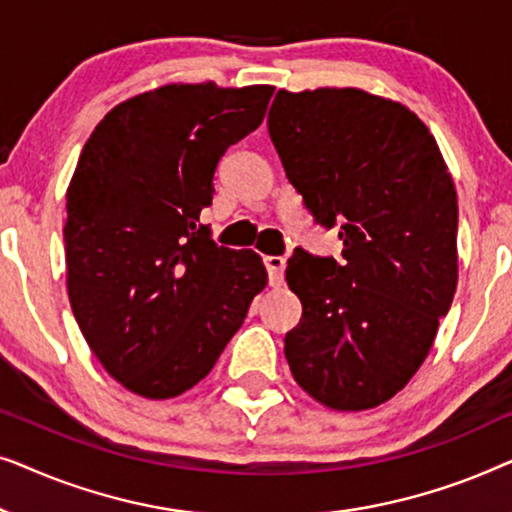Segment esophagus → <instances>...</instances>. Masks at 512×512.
<instances>
[{"instance_id":"esophagus-1","label":"esophagus","mask_w":512,"mask_h":512,"mask_svg":"<svg viewBox=\"0 0 512 512\" xmlns=\"http://www.w3.org/2000/svg\"><path fill=\"white\" fill-rule=\"evenodd\" d=\"M265 268H268L272 286L282 284L284 268H286V258L284 256H265Z\"/></svg>"}]
</instances>
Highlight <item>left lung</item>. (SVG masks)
Instances as JSON below:
<instances>
[{
  "mask_svg": "<svg viewBox=\"0 0 512 512\" xmlns=\"http://www.w3.org/2000/svg\"><path fill=\"white\" fill-rule=\"evenodd\" d=\"M268 132L342 258L293 251L303 317L284 338L293 380L340 412L377 408L431 352L459 277L457 191L436 137L405 104L361 88L279 90Z\"/></svg>",
  "mask_w": 512,
  "mask_h": 512,
  "instance_id": "8db88e82",
  "label": "left lung"
}]
</instances>
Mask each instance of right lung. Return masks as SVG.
Here are the masks:
<instances>
[{"instance_id":"right-lung-1","label":"right lung","mask_w":512,"mask_h":512,"mask_svg":"<svg viewBox=\"0 0 512 512\" xmlns=\"http://www.w3.org/2000/svg\"><path fill=\"white\" fill-rule=\"evenodd\" d=\"M272 90L167 83L116 104L83 146L67 188V293L97 361L132 394L163 401L205 380L268 284L263 258L216 247L200 212Z\"/></svg>"}]
</instances>
